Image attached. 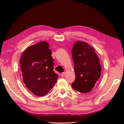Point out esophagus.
I'll use <instances>...</instances> for the list:
<instances>
[{"label": "esophagus", "mask_w": 124, "mask_h": 124, "mask_svg": "<svg viewBox=\"0 0 124 124\" xmlns=\"http://www.w3.org/2000/svg\"><path fill=\"white\" fill-rule=\"evenodd\" d=\"M65 72H62V73H61V76L62 77H64V76H65Z\"/></svg>", "instance_id": "obj_1"}]
</instances>
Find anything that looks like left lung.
Segmentation results:
<instances>
[{
	"label": "left lung",
	"mask_w": 124,
	"mask_h": 124,
	"mask_svg": "<svg viewBox=\"0 0 124 124\" xmlns=\"http://www.w3.org/2000/svg\"><path fill=\"white\" fill-rule=\"evenodd\" d=\"M72 56L76 75L72 88L81 93H88L101 76L102 69L99 57L93 47L81 41L75 43Z\"/></svg>",
	"instance_id": "obj_1"
}]
</instances>
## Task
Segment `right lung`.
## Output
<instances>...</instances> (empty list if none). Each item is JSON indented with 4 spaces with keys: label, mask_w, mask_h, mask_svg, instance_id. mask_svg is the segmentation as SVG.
<instances>
[{
    "label": "right lung",
    "mask_w": 124,
    "mask_h": 124,
    "mask_svg": "<svg viewBox=\"0 0 124 124\" xmlns=\"http://www.w3.org/2000/svg\"><path fill=\"white\" fill-rule=\"evenodd\" d=\"M49 44L41 41L28 47L20 61L23 80L31 92L38 96L45 95L56 83L53 59Z\"/></svg>",
    "instance_id": "obj_1"
}]
</instances>
